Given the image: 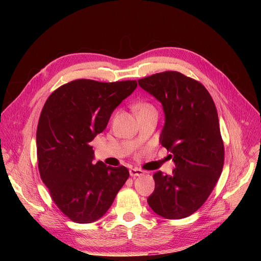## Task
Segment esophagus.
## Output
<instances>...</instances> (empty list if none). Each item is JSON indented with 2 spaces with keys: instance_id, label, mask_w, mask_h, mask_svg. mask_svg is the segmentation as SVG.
<instances>
[{
  "instance_id": "34e87169",
  "label": "esophagus",
  "mask_w": 261,
  "mask_h": 261,
  "mask_svg": "<svg viewBox=\"0 0 261 261\" xmlns=\"http://www.w3.org/2000/svg\"><path fill=\"white\" fill-rule=\"evenodd\" d=\"M145 172L142 169H139V168H131L130 169V175L131 176H141Z\"/></svg>"
}]
</instances>
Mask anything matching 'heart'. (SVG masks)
<instances>
[{
  "mask_svg": "<svg viewBox=\"0 0 261 261\" xmlns=\"http://www.w3.org/2000/svg\"><path fill=\"white\" fill-rule=\"evenodd\" d=\"M136 111L138 112H143V111H148V110H154V108L150 105V103H140L135 107Z\"/></svg>",
  "mask_w": 261,
  "mask_h": 261,
  "instance_id": "obj_1",
  "label": "heart"
}]
</instances>
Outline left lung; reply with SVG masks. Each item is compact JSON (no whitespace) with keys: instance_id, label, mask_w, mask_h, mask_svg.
<instances>
[{"instance_id":"left-lung-1","label":"left lung","mask_w":261,"mask_h":261,"mask_svg":"<svg viewBox=\"0 0 261 261\" xmlns=\"http://www.w3.org/2000/svg\"><path fill=\"white\" fill-rule=\"evenodd\" d=\"M142 89L162 103L165 125L160 143L171 152L172 174H153L155 188L147 202L166 219H182L207 200L224 164L215 102L199 81L167 71L138 80Z\"/></svg>"}]
</instances>
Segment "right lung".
Masks as SVG:
<instances>
[{
    "label": "right lung",
    "instance_id": "right-lung-1",
    "mask_svg": "<svg viewBox=\"0 0 261 261\" xmlns=\"http://www.w3.org/2000/svg\"><path fill=\"white\" fill-rule=\"evenodd\" d=\"M136 87V80L77 79L54 91L44 103L37 129L39 172L55 204L74 222L98 220L128 180L125 166L93 164L90 142Z\"/></svg>",
    "mask_w": 261,
    "mask_h": 261
}]
</instances>
